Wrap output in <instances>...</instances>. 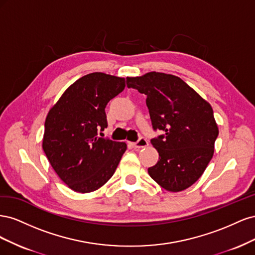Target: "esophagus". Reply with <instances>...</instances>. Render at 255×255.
<instances>
[{"label":"esophagus","mask_w":255,"mask_h":255,"mask_svg":"<svg viewBox=\"0 0 255 255\" xmlns=\"http://www.w3.org/2000/svg\"><path fill=\"white\" fill-rule=\"evenodd\" d=\"M148 141H146V139H144V138H139L136 142H133L132 145L134 146L135 149H141V148H145L146 145H148Z\"/></svg>","instance_id":"34e87169"}]
</instances>
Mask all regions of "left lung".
Wrapping results in <instances>:
<instances>
[{
  "label": "left lung",
  "mask_w": 255,
  "mask_h": 255,
  "mask_svg": "<svg viewBox=\"0 0 255 255\" xmlns=\"http://www.w3.org/2000/svg\"><path fill=\"white\" fill-rule=\"evenodd\" d=\"M127 85L146 96L153 128L165 133L151 140L159 157L150 176L171 192L190 187L211 161L219 134L211 104L172 74L148 72L127 78Z\"/></svg>",
  "instance_id": "left-lung-1"
}]
</instances>
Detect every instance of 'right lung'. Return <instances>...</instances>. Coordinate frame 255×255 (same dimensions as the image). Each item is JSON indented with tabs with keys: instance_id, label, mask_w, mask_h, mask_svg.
<instances>
[{
	"instance_id": "add662e5",
	"label": "right lung",
	"mask_w": 255,
	"mask_h": 255,
	"mask_svg": "<svg viewBox=\"0 0 255 255\" xmlns=\"http://www.w3.org/2000/svg\"><path fill=\"white\" fill-rule=\"evenodd\" d=\"M125 87V78L89 73L70 85L48 113L42 149L59 179L76 192L102 187L127 150L126 142L98 136L107 128V103Z\"/></svg>"
}]
</instances>
